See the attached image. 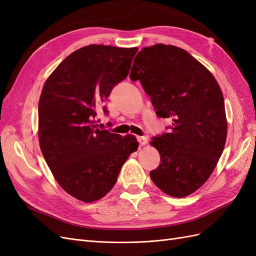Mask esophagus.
<instances>
[{"mask_svg": "<svg viewBox=\"0 0 256 256\" xmlns=\"http://www.w3.org/2000/svg\"><path fill=\"white\" fill-rule=\"evenodd\" d=\"M138 142L140 144V146H144L148 142V138L147 136H138Z\"/></svg>", "mask_w": 256, "mask_h": 256, "instance_id": "1", "label": "esophagus"}]
</instances>
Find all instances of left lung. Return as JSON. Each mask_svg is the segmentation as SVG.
<instances>
[{
	"label": "left lung",
	"mask_w": 256,
	"mask_h": 256,
	"mask_svg": "<svg viewBox=\"0 0 256 256\" xmlns=\"http://www.w3.org/2000/svg\"><path fill=\"white\" fill-rule=\"evenodd\" d=\"M130 79L140 81L170 132L152 138L160 166L150 173L166 194L184 198L206 182L228 134L224 98L212 74L186 50L158 44L136 54Z\"/></svg>",
	"instance_id": "obj_1"
}]
</instances>
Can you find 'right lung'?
<instances>
[{
	"mask_svg": "<svg viewBox=\"0 0 256 256\" xmlns=\"http://www.w3.org/2000/svg\"><path fill=\"white\" fill-rule=\"evenodd\" d=\"M136 52L86 46L62 62L42 88L38 102L42 152L60 187L84 203L110 192L122 164L138 147L134 136H122L95 125L97 112L114 85L128 76Z\"/></svg>",
	"mask_w": 256,
	"mask_h": 256,
	"instance_id": "add662e5",
	"label": "right lung"
}]
</instances>
